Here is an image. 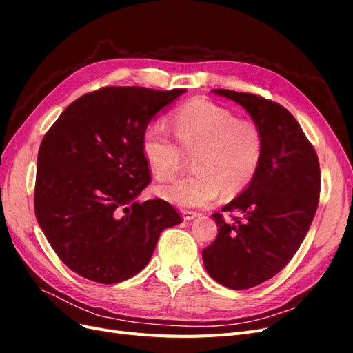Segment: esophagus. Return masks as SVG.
Segmentation results:
<instances>
[{"mask_svg": "<svg viewBox=\"0 0 353 353\" xmlns=\"http://www.w3.org/2000/svg\"><path fill=\"white\" fill-rule=\"evenodd\" d=\"M181 215H183L184 221H191V219H194L197 216V213L193 212V210H183V212H181Z\"/></svg>", "mask_w": 353, "mask_h": 353, "instance_id": "obj_1", "label": "esophagus"}]
</instances>
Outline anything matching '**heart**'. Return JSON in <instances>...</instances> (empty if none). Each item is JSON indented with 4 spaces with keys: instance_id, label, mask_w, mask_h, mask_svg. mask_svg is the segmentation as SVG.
<instances>
[{
    "instance_id": "b5f03b06",
    "label": "heart",
    "mask_w": 353,
    "mask_h": 353,
    "mask_svg": "<svg viewBox=\"0 0 353 353\" xmlns=\"http://www.w3.org/2000/svg\"><path fill=\"white\" fill-rule=\"evenodd\" d=\"M172 125L178 143L160 123L147 125L141 138L145 162L162 181L183 166V150L196 153L194 174L159 188L165 200L178 208H203L215 201L222 188L236 193L250 183L263 148L262 134L253 122L237 119L228 109L200 99L176 110Z\"/></svg>"
}]
</instances>
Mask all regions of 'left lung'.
Instances as JSON below:
<instances>
[{
	"label": "left lung",
	"mask_w": 353,
	"mask_h": 353,
	"mask_svg": "<svg viewBox=\"0 0 353 353\" xmlns=\"http://www.w3.org/2000/svg\"><path fill=\"white\" fill-rule=\"evenodd\" d=\"M245 109L262 134L258 170L240 196L213 213L218 236L203 249L208 274L232 290L272 279L301 248L319 201L321 174L315 148L281 104L249 92L212 90Z\"/></svg>",
	"instance_id": "obj_1"
}]
</instances>
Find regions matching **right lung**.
<instances>
[{
  "label": "right lung",
  "mask_w": 353,
  "mask_h": 353,
  "mask_svg": "<svg viewBox=\"0 0 353 353\" xmlns=\"http://www.w3.org/2000/svg\"><path fill=\"white\" fill-rule=\"evenodd\" d=\"M187 90L105 87L74 100L42 138L35 215L61 262L83 279L116 284L150 261L160 232L183 222L150 184L143 132Z\"/></svg>",
  "instance_id": "add662e5"
}]
</instances>
